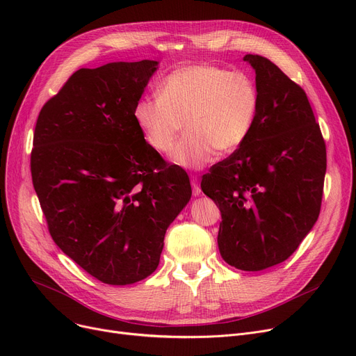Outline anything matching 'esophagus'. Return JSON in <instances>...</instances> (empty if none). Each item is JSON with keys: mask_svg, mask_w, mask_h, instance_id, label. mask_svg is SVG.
Returning <instances> with one entry per match:
<instances>
[{"mask_svg": "<svg viewBox=\"0 0 356 356\" xmlns=\"http://www.w3.org/2000/svg\"><path fill=\"white\" fill-rule=\"evenodd\" d=\"M191 183H192V191H193V195L195 196H200V186H199V181L196 177H192L191 179Z\"/></svg>", "mask_w": 356, "mask_h": 356, "instance_id": "1", "label": "esophagus"}]
</instances>
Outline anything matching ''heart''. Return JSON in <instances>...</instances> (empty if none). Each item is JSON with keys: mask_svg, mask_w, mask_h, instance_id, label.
Returning a JSON list of instances; mask_svg holds the SVG:
<instances>
[{"mask_svg": "<svg viewBox=\"0 0 356 356\" xmlns=\"http://www.w3.org/2000/svg\"><path fill=\"white\" fill-rule=\"evenodd\" d=\"M259 106L255 82L247 73L213 65H191L167 74L159 97L134 106V120L156 153L170 156L181 133L175 163L188 170L207 167L219 153H232L250 137Z\"/></svg>", "mask_w": 356, "mask_h": 356, "instance_id": "heart-1", "label": "heart"}]
</instances>
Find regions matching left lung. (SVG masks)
<instances>
[{
	"label": "left lung",
	"mask_w": 356,
	"mask_h": 356,
	"mask_svg": "<svg viewBox=\"0 0 356 356\" xmlns=\"http://www.w3.org/2000/svg\"><path fill=\"white\" fill-rule=\"evenodd\" d=\"M244 62L259 95L254 127L200 188L219 207L225 263L261 271L286 261L319 218L326 147L306 92L263 56L245 54Z\"/></svg>",
	"instance_id": "8db88e82"
}]
</instances>
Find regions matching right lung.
Listing matches in <instances>:
<instances>
[{
    "label": "right lung",
    "instance_id": "1",
    "mask_svg": "<svg viewBox=\"0 0 356 356\" xmlns=\"http://www.w3.org/2000/svg\"><path fill=\"white\" fill-rule=\"evenodd\" d=\"M157 60L74 72L37 118L31 177L53 241L112 286L153 274L192 196L188 175L149 147L134 106Z\"/></svg>",
    "mask_w": 356,
    "mask_h": 356
}]
</instances>
